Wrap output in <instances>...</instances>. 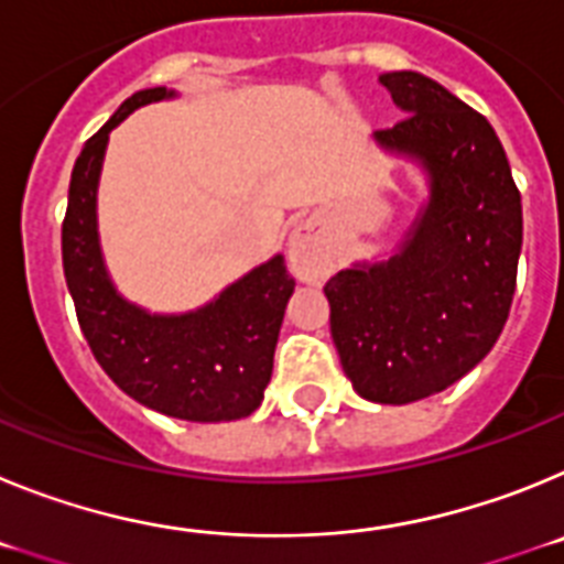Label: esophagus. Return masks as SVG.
<instances>
[{
    "label": "esophagus",
    "instance_id": "34e87169",
    "mask_svg": "<svg viewBox=\"0 0 564 564\" xmlns=\"http://www.w3.org/2000/svg\"><path fill=\"white\" fill-rule=\"evenodd\" d=\"M288 259H291V265L299 279L316 276V273L327 265V253L325 248H322V239H318L316 228L305 223V226H299L296 231L291 234Z\"/></svg>",
    "mask_w": 564,
    "mask_h": 564
}]
</instances>
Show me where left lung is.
<instances>
[{"label": "left lung", "mask_w": 564, "mask_h": 564, "mask_svg": "<svg viewBox=\"0 0 564 564\" xmlns=\"http://www.w3.org/2000/svg\"><path fill=\"white\" fill-rule=\"evenodd\" d=\"M378 82L406 118L372 138L423 169L430 197L392 257L344 268L325 296L352 390L398 406L460 381L500 338L517 285L522 203L480 112L412 69Z\"/></svg>", "instance_id": "1"}]
</instances>
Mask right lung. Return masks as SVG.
Masks as SVG:
<instances>
[{"label": "right lung", "mask_w": 564, "mask_h": 564, "mask_svg": "<svg viewBox=\"0 0 564 564\" xmlns=\"http://www.w3.org/2000/svg\"><path fill=\"white\" fill-rule=\"evenodd\" d=\"M174 89L134 93L78 154L62 226L69 296L89 350L129 398L169 417L237 421L257 410L273 372L293 276L282 253L188 313H149L115 291L98 242V181L109 132L138 107Z\"/></svg>", "instance_id": "right-lung-1"}]
</instances>
